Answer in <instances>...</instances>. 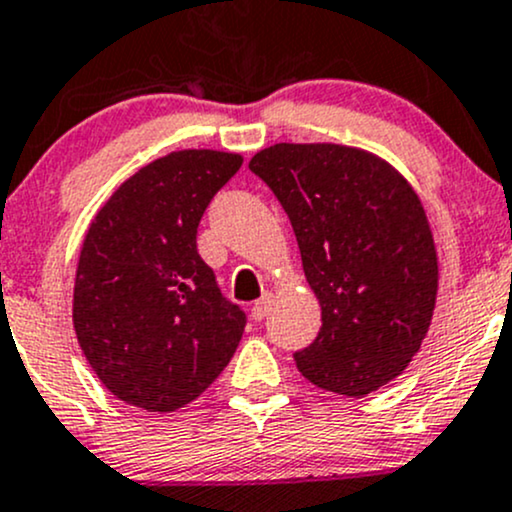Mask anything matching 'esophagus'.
<instances>
[{"instance_id": "34e87169", "label": "esophagus", "mask_w": 512, "mask_h": 512, "mask_svg": "<svg viewBox=\"0 0 512 512\" xmlns=\"http://www.w3.org/2000/svg\"><path fill=\"white\" fill-rule=\"evenodd\" d=\"M271 302H273V295H271V292H266V295H263L261 300H258L254 307H251V317H254L256 321L266 319L268 312H271Z\"/></svg>"}]
</instances>
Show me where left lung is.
I'll return each instance as SVG.
<instances>
[{"label":"left lung","mask_w":512,"mask_h":512,"mask_svg":"<svg viewBox=\"0 0 512 512\" xmlns=\"http://www.w3.org/2000/svg\"><path fill=\"white\" fill-rule=\"evenodd\" d=\"M295 229L321 304L297 370L333 394L367 396L421 350L438 297V251L421 198L387 159L333 142H280L251 157Z\"/></svg>","instance_id":"left-lung-1"}]
</instances>
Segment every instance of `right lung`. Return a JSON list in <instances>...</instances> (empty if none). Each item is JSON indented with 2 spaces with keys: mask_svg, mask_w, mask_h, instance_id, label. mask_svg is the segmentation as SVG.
I'll return each mask as SVG.
<instances>
[{
  "mask_svg": "<svg viewBox=\"0 0 512 512\" xmlns=\"http://www.w3.org/2000/svg\"><path fill=\"white\" fill-rule=\"evenodd\" d=\"M244 157L179 149L137 169L91 220L72 321L113 396L154 413L198 399L237 350L246 317L195 246L200 217Z\"/></svg>",
  "mask_w": 512,
  "mask_h": 512,
  "instance_id": "obj_1",
  "label": "right lung"
}]
</instances>
